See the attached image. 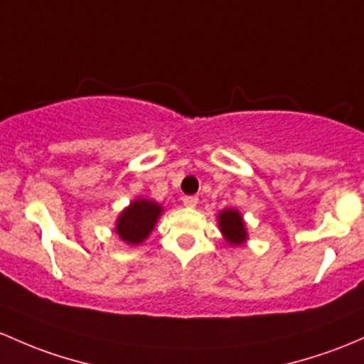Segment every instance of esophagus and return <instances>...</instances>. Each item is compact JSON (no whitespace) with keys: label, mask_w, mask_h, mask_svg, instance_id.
<instances>
[{"label":"esophagus","mask_w":364,"mask_h":364,"mask_svg":"<svg viewBox=\"0 0 364 364\" xmlns=\"http://www.w3.org/2000/svg\"><path fill=\"white\" fill-rule=\"evenodd\" d=\"M182 201H183V205L187 206V208H194V206L198 205L199 199H198V196H186L182 199Z\"/></svg>","instance_id":"34e87169"}]
</instances>
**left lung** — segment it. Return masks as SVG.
Here are the masks:
<instances>
[{"label":"left lung","mask_w":364,"mask_h":364,"mask_svg":"<svg viewBox=\"0 0 364 364\" xmlns=\"http://www.w3.org/2000/svg\"><path fill=\"white\" fill-rule=\"evenodd\" d=\"M218 225H220V230L230 243L240 245L241 241L246 240L243 217L236 210H224L218 215Z\"/></svg>","instance_id":"obj_1"}]
</instances>
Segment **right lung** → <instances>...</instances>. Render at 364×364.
<instances>
[{
  "instance_id": "1",
  "label": "right lung",
  "mask_w": 364,
  "mask_h": 364,
  "mask_svg": "<svg viewBox=\"0 0 364 364\" xmlns=\"http://www.w3.org/2000/svg\"><path fill=\"white\" fill-rule=\"evenodd\" d=\"M159 213H161V206L158 203L149 201V199H136L121 213L116 232L127 243H142L154 228Z\"/></svg>"
}]
</instances>
